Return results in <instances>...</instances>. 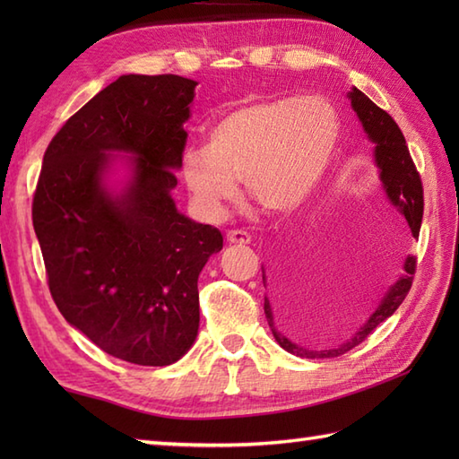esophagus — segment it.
I'll use <instances>...</instances> for the list:
<instances>
[{"mask_svg":"<svg viewBox=\"0 0 459 459\" xmlns=\"http://www.w3.org/2000/svg\"><path fill=\"white\" fill-rule=\"evenodd\" d=\"M227 242L229 245H238V247H245L250 242V235L245 230H229L227 232Z\"/></svg>","mask_w":459,"mask_h":459,"instance_id":"obj_1","label":"esophagus"}]
</instances>
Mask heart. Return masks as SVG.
Instances as JSON below:
<instances>
[{
	"label": "heart",
	"mask_w": 459,
	"mask_h": 459,
	"mask_svg": "<svg viewBox=\"0 0 459 459\" xmlns=\"http://www.w3.org/2000/svg\"><path fill=\"white\" fill-rule=\"evenodd\" d=\"M341 140L335 106L321 96H278L224 114L204 145L181 153V175L197 209L221 219L237 181L268 214L299 209L331 168Z\"/></svg>",
	"instance_id": "1"
}]
</instances>
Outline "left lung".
<instances>
[{
	"label": "left lung",
	"mask_w": 459,
	"mask_h": 459,
	"mask_svg": "<svg viewBox=\"0 0 459 459\" xmlns=\"http://www.w3.org/2000/svg\"><path fill=\"white\" fill-rule=\"evenodd\" d=\"M349 100L359 122L363 124L367 138L375 143V165L378 168V178L386 197L404 214L412 237L418 238L424 212V195L420 175L416 171L404 135L391 116L378 108L367 94L355 86L349 92ZM414 270L416 258L406 256L404 274L386 290V294L378 301L377 309L370 314L363 327L337 347L316 349L311 347L316 333L314 325L319 307L325 306L324 301L329 298L327 294L331 288L321 278L304 274L299 268L290 264H280L270 278L262 268V281H264V288H268V294L264 296V314L272 335L281 349L304 359H331L343 355L359 343H363L383 321L394 314L412 286Z\"/></svg>",
	"instance_id": "obj_1"
}]
</instances>
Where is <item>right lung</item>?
I'll return each instance as SVG.
<instances>
[{
    "label": "right lung",
    "instance_id": "1",
    "mask_svg": "<svg viewBox=\"0 0 459 459\" xmlns=\"http://www.w3.org/2000/svg\"><path fill=\"white\" fill-rule=\"evenodd\" d=\"M197 82L124 74L66 120L48 143L33 229L63 317L116 359L179 360L197 339L203 266L222 235L175 207ZM114 152L129 178L108 183Z\"/></svg>",
    "mask_w": 459,
    "mask_h": 459
}]
</instances>
